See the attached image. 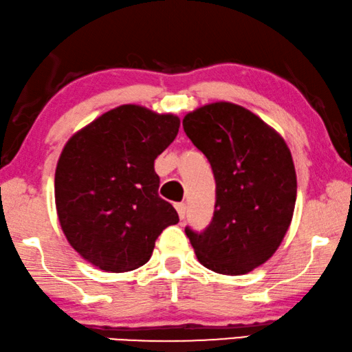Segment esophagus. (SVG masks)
<instances>
[{"instance_id":"esophagus-1","label":"esophagus","mask_w":352,"mask_h":352,"mask_svg":"<svg viewBox=\"0 0 352 352\" xmlns=\"http://www.w3.org/2000/svg\"><path fill=\"white\" fill-rule=\"evenodd\" d=\"M175 209L178 212V217H180L182 220L185 219V215H186V204H185V202H177Z\"/></svg>"}]
</instances>
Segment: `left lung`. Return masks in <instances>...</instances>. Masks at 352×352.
<instances>
[{
    "label": "left lung",
    "instance_id": "8db88e82",
    "mask_svg": "<svg viewBox=\"0 0 352 352\" xmlns=\"http://www.w3.org/2000/svg\"><path fill=\"white\" fill-rule=\"evenodd\" d=\"M183 129L215 177V210L204 231L185 228L207 270L239 276L263 265L280 245L296 201L289 146L244 107L217 102L188 113Z\"/></svg>",
    "mask_w": 352,
    "mask_h": 352
}]
</instances>
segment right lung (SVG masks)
Instances as JSON below:
<instances>
[{
    "label": "right lung",
    "mask_w": 352,
    "mask_h": 352,
    "mask_svg": "<svg viewBox=\"0 0 352 352\" xmlns=\"http://www.w3.org/2000/svg\"><path fill=\"white\" fill-rule=\"evenodd\" d=\"M180 120L121 105L76 132L58 157L56 207L62 231L84 260L110 273L145 265L162 230L178 223L157 195L155 160Z\"/></svg>",
    "instance_id": "right-lung-1"
}]
</instances>
